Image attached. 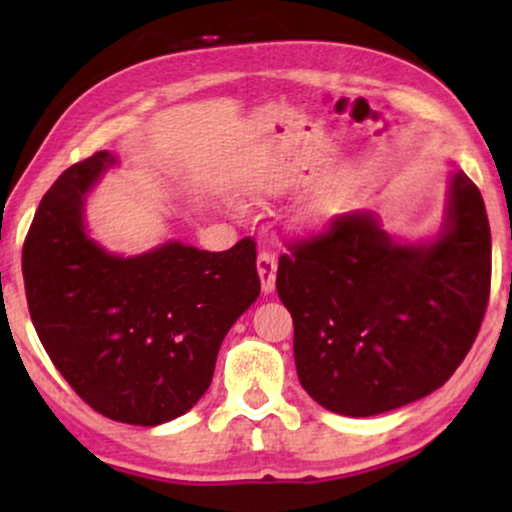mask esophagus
Returning a JSON list of instances; mask_svg holds the SVG:
<instances>
[{"instance_id": "1", "label": "esophagus", "mask_w": 512, "mask_h": 512, "mask_svg": "<svg viewBox=\"0 0 512 512\" xmlns=\"http://www.w3.org/2000/svg\"><path fill=\"white\" fill-rule=\"evenodd\" d=\"M258 277H261V289L263 293L275 291V277H277V254L275 251H261L256 261Z\"/></svg>"}]
</instances>
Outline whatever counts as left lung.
I'll return each instance as SVG.
<instances>
[{"label":"left lung","instance_id":"left-lung-1","mask_svg":"<svg viewBox=\"0 0 512 512\" xmlns=\"http://www.w3.org/2000/svg\"><path fill=\"white\" fill-rule=\"evenodd\" d=\"M279 256L303 389L326 410L370 417L450 380L485 317L492 235L478 186L457 170L436 240L394 242L368 212L335 216Z\"/></svg>","mask_w":512,"mask_h":512}]
</instances>
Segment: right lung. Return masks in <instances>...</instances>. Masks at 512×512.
<instances>
[{"mask_svg":"<svg viewBox=\"0 0 512 512\" xmlns=\"http://www.w3.org/2000/svg\"><path fill=\"white\" fill-rule=\"evenodd\" d=\"M114 163L97 151L41 198L23 244L25 296L46 354L90 408L156 426L191 410L212 384L223 338L261 293L256 244L109 254L88 237L83 205Z\"/></svg>","mask_w":512,"mask_h":512,"instance_id":"add662e5","label":"right lung"}]
</instances>
